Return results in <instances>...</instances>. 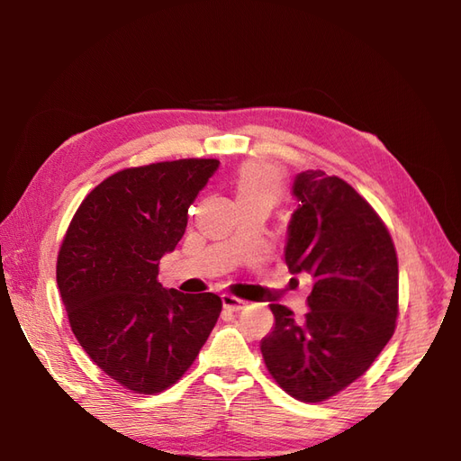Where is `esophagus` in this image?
<instances>
[{
	"label": "esophagus",
	"mask_w": 461,
	"mask_h": 461,
	"mask_svg": "<svg viewBox=\"0 0 461 461\" xmlns=\"http://www.w3.org/2000/svg\"><path fill=\"white\" fill-rule=\"evenodd\" d=\"M221 300H222V308H225L227 312H240L246 308V302L232 296V294H222Z\"/></svg>",
	"instance_id": "1"
}]
</instances>
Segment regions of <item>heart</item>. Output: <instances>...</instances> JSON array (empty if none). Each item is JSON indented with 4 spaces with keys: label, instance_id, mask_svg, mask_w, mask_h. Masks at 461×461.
<instances>
[{
    "label": "heart",
    "instance_id": "heart-1",
    "mask_svg": "<svg viewBox=\"0 0 461 461\" xmlns=\"http://www.w3.org/2000/svg\"><path fill=\"white\" fill-rule=\"evenodd\" d=\"M236 200H267L275 203L283 194V180L276 169L263 163H246L234 180Z\"/></svg>",
    "mask_w": 461,
    "mask_h": 461
}]
</instances>
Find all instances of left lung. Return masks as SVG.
<instances>
[{
	"instance_id": "left-lung-1",
	"label": "left lung",
	"mask_w": 461,
	"mask_h": 461,
	"mask_svg": "<svg viewBox=\"0 0 461 461\" xmlns=\"http://www.w3.org/2000/svg\"><path fill=\"white\" fill-rule=\"evenodd\" d=\"M292 194L285 259L313 286L302 319L269 303L273 330L261 354L278 386L302 402H323L364 375L394 334L398 258L375 209L339 176L303 171Z\"/></svg>"
}]
</instances>
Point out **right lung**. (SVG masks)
Wrapping results in <instances>:
<instances>
[{
  "label": "right lung",
  "mask_w": 461,
  "mask_h": 461,
  "mask_svg": "<svg viewBox=\"0 0 461 461\" xmlns=\"http://www.w3.org/2000/svg\"><path fill=\"white\" fill-rule=\"evenodd\" d=\"M217 159L131 167L97 185L67 229L58 286L78 344L138 394L175 384L213 330L222 302L158 281L159 259L183 239L188 207Z\"/></svg>",
  "instance_id": "add662e5"
}]
</instances>
